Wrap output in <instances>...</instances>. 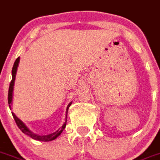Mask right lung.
<instances>
[{"label":"right lung","instance_id":"obj_1","mask_svg":"<svg viewBox=\"0 0 160 160\" xmlns=\"http://www.w3.org/2000/svg\"><path fill=\"white\" fill-rule=\"evenodd\" d=\"M19 57H18L16 59V60L15 61L14 65H13L12 70V81H11L10 86H9V89H8V105L10 109L12 110V97H13V89H14V84H15V80H16V72H17V68L18 66H19ZM72 104V102H70L69 104L67 107V110H66V117H65V122L63 123V126H62L60 128H59L58 130L55 131L54 133H50V134H47V135H38L36 134V133H33L31 130H29L28 127L26 126L25 124L23 123V122L21 121L16 115H15L13 112H12V116L14 118L15 121H16V124H17L18 127L20 129L21 131L22 132L25 134L28 135L29 137H30L31 138L34 140H37V141H51L55 140L56 138H58L61 133L63 132V130H64V128L66 127V124H67V119H68V108H69L70 106Z\"/></svg>","mask_w":160,"mask_h":160}]
</instances>
